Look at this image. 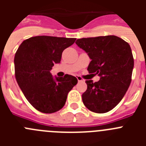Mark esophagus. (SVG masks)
<instances>
[{
  "instance_id": "1",
  "label": "esophagus",
  "mask_w": 146,
  "mask_h": 146,
  "mask_svg": "<svg viewBox=\"0 0 146 146\" xmlns=\"http://www.w3.org/2000/svg\"><path fill=\"white\" fill-rule=\"evenodd\" d=\"M77 80H78V82H82V81H84V80L82 79L80 76H77Z\"/></svg>"
}]
</instances>
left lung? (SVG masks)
<instances>
[{"label":"left lung","mask_w":146,"mask_h":146,"mask_svg":"<svg viewBox=\"0 0 146 146\" xmlns=\"http://www.w3.org/2000/svg\"><path fill=\"white\" fill-rule=\"evenodd\" d=\"M89 55L88 71L100 80H86L87 90L82 102L91 111L104 113L113 110L123 99L131 81L134 58L129 44L116 36L90 37L75 42Z\"/></svg>","instance_id":"1"}]
</instances>
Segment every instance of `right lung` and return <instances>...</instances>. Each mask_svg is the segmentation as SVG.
Listing matches in <instances>:
<instances>
[{
  "label": "right lung",
  "instance_id": "right-lung-1",
  "mask_svg": "<svg viewBox=\"0 0 146 146\" xmlns=\"http://www.w3.org/2000/svg\"><path fill=\"white\" fill-rule=\"evenodd\" d=\"M74 38L37 36L24 40L15 56V77L24 96L38 111L52 113L64 106L68 93L77 83L75 77L65 74L53 78L50 73L59 64L62 52Z\"/></svg>",
  "mask_w": 146,
  "mask_h": 146
}]
</instances>
